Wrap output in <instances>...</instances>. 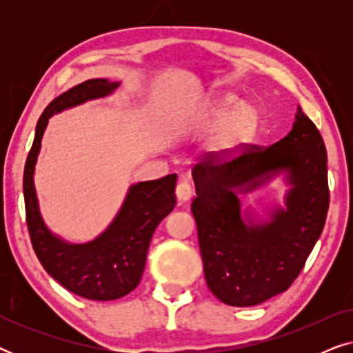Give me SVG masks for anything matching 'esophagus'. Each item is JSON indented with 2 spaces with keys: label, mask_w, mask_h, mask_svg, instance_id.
I'll use <instances>...</instances> for the list:
<instances>
[{
  "label": "esophagus",
  "mask_w": 353,
  "mask_h": 353,
  "mask_svg": "<svg viewBox=\"0 0 353 353\" xmlns=\"http://www.w3.org/2000/svg\"><path fill=\"white\" fill-rule=\"evenodd\" d=\"M192 194H194V191H192V188H191L190 183H188V181L178 183V186H176V197H178V201H180V202L190 201L191 197H192Z\"/></svg>",
  "instance_id": "esophagus-1"
}]
</instances>
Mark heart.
Segmentation results:
<instances>
[{
    "mask_svg": "<svg viewBox=\"0 0 353 353\" xmlns=\"http://www.w3.org/2000/svg\"><path fill=\"white\" fill-rule=\"evenodd\" d=\"M209 128L220 127L212 139V149L219 154H230L245 146L259 127V114L250 105H241L234 94H223L214 101L205 115Z\"/></svg>",
    "mask_w": 353,
    "mask_h": 353,
    "instance_id": "1",
    "label": "heart"
}]
</instances>
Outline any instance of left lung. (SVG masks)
<instances>
[{
	"instance_id": "left-lung-1",
	"label": "left lung",
	"mask_w": 353,
	"mask_h": 353,
	"mask_svg": "<svg viewBox=\"0 0 353 353\" xmlns=\"http://www.w3.org/2000/svg\"><path fill=\"white\" fill-rule=\"evenodd\" d=\"M327 156L316 125L299 108L288 137L272 146L245 144L192 167L196 219L207 286L233 307L259 305L288 291L320 238L330 209ZM278 170L293 183L286 211L245 225L234 189L250 190Z\"/></svg>"
}]
</instances>
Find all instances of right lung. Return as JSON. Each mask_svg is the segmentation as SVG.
I'll return each instance as SVG.
<instances>
[{
    "label": "right lung",
    "mask_w": 353,
    "mask_h": 353,
    "mask_svg": "<svg viewBox=\"0 0 353 353\" xmlns=\"http://www.w3.org/2000/svg\"><path fill=\"white\" fill-rule=\"evenodd\" d=\"M117 88L109 80H86L50 103L37 123L35 139L23 168V199L28 234L38 260L48 274L67 291L91 301H114L127 296L141 281L149 243L157 225L176 204V173L130 188L112 225L88 244H67L52 236L43 223L33 168L48 119L72 105L108 96Z\"/></svg>",
    "instance_id": "add662e5"
}]
</instances>
